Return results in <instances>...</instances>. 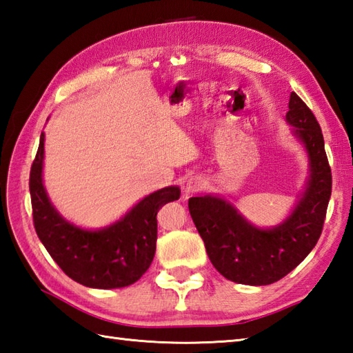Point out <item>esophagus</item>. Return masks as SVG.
Masks as SVG:
<instances>
[{"label":"esophagus","mask_w":353,"mask_h":353,"mask_svg":"<svg viewBox=\"0 0 353 353\" xmlns=\"http://www.w3.org/2000/svg\"><path fill=\"white\" fill-rule=\"evenodd\" d=\"M205 188V182L201 177H191L188 182L185 185V192L186 194H194V192H199Z\"/></svg>","instance_id":"esophagus-1"}]
</instances>
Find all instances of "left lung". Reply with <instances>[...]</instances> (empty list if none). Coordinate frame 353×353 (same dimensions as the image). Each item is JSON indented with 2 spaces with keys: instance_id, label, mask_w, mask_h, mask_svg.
<instances>
[{
  "instance_id": "8db88e82",
  "label": "left lung",
  "mask_w": 353,
  "mask_h": 353,
  "mask_svg": "<svg viewBox=\"0 0 353 353\" xmlns=\"http://www.w3.org/2000/svg\"><path fill=\"white\" fill-rule=\"evenodd\" d=\"M303 145L310 176L290 215L277 226H254L224 197L188 200L190 214L212 265L226 279L244 285H270L282 279L308 256L323 229L332 191V174L321 129L311 109L291 92L285 117Z\"/></svg>"
}]
</instances>
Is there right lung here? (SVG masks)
<instances>
[{
  "instance_id": "obj_1",
  "label": "right lung",
  "mask_w": 353,
  "mask_h": 353,
  "mask_svg": "<svg viewBox=\"0 0 353 353\" xmlns=\"http://www.w3.org/2000/svg\"><path fill=\"white\" fill-rule=\"evenodd\" d=\"M42 132L30 171L33 223L41 243L66 276L89 288H123L144 274L156 252L157 211L179 200L181 188L167 186L139 200L118 221L103 229H83L57 212L45 191Z\"/></svg>"
}]
</instances>
